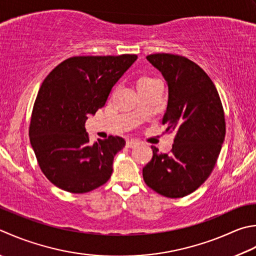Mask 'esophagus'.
I'll return each instance as SVG.
<instances>
[{"instance_id":"obj_1","label":"esophagus","mask_w":256,"mask_h":256,"mask_svg":"<svg viewBox=\"0 0 256 256\" xmlns=\"http://www.w3.org/2000/svg\"><path fill=\"white\" fill-rule=\"evenodd\" d=\"M138 144H140V142L136 141V140H130V141L126 142V148H135V146H138Z\"/></svg>"}]
</instances>
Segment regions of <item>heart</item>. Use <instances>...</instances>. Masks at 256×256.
I'll list each match as a JSON object with an SVG mask.
<instances>
[{
  "label": "heart",
  "instance_id": "heart-1",
  "mask_svg": "<svg viewBox=\"0 0 256 256\" xmlns=\"http://www.w3.org/2000/svg\"><path fill=\"white\" fill-rule=\"evenodd\" d=\"M155 80H158V78H152V76H142L141 78L138 80V85H141V84H144V83L153 82V81H155Z\"/></svg>",
  "mask_w": 256,
  "mask_h": 256
}]
</instances>
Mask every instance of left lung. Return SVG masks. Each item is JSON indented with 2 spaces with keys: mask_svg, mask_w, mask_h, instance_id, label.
Instances as JSON below:
<instances>
[{
  "mask_svg": "<svg viewBox=\"0 0 256 256\" xmlns=\"http://www.w3.org/2000/svg\"><path fill=\"white\" fill-rule=\"evenodd\" d=\"M146 58L168 82L162 124L175 138L170 154L152 146L153 158L143 168V178L163 196L183 198L206 181L218 161L225 138L223 105L212 80L191 60L168 53Z\"/></svg>",
  "mask_w": 256,
  "mask_h": 256,
  "instance_id": "left-lung-1",
  "label": "left lung"
}]
</instances>
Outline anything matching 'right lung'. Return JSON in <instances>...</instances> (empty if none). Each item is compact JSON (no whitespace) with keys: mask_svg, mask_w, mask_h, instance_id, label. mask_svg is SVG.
Returning a JSON list of instances; mask_svg holds the SVG:
<instances>
[{"mask_svg":"<svg viewBox=\"0 0 256 256\" xmlns=\"http://www.w3.org/2000/svg\"><path fill=\"white\" fill-rule=\"evenodd\" d=\"M138 58L73 56L48 73L33 105L28 135L38 166L50 182L70 193H86L105 184L113 158L124 148L120 136L90 142L88 114L103 108L114 84Z\"/></svg>","mask_w":256,"mask_h":256,"instance_id":"1","label":"right lung"}]
</instances>
